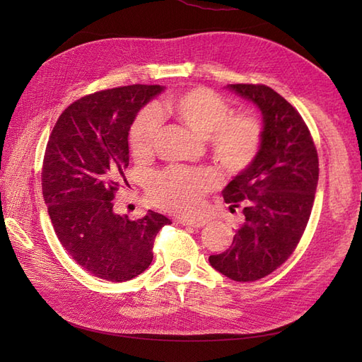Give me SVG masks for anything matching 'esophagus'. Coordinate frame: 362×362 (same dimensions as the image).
Masks as SVG:
<instances>
[{"label": "esophagus", "instance_id": "obj_1", "mask_svg": "<svg viewBox=\"0 0 362 362\" xmlns=\"http://www.w3.org/2000/svg\"><path fill=\"white\" fill-rule=\"evenodd\" d=\"M181 225L184 226H192V228H202L208 223V221H205V218H182V221H180Z\"/></svg>", "mask_w": 362, "mask_h": 362}]
</instances>
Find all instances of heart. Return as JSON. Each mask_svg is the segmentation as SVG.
I'll list each match as a JSON object with an SVG mask.
<instances>
[{
    "mask_svg": "<svg viewBox=\"0 0 362 362\" xmlns=\"http://www.w3.org/2000/svg\"><path fill=\"white\" fill-rule=\"evenodd\" d=\"M161 113L173 115L198 136L210 139L214 157L228 172L246 169L258 156L262 141L259 120L250 115L231 116V107L222 96L198 87L169 98L160 110L146 107L137 115L129 131V144L136 157L146 158L154 152L163 128ZM214 185L211 172L173 168L156 175L149 193L164 210L194 214Z\"/></svg>",
    "mask_w": 362,
    "mask_h": 362,
    "instance_id": "obj_1",
    "label": "heart"
}]
</instances>
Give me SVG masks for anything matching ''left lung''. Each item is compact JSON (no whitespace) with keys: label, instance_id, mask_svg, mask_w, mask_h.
Segmentation results:
<instances>
[{"label":"left lung","instance_id":"1","mask_svg":"<svg viewBox=\"0 0 362 362\" xmlns=\"http://www.w3.org/2000/svg\"><path fill=\"white\" fill-rule=\"evenodd\" d=\"M228 90L258 107L262 141L258 156L222 194L245 223L228 250L208 258L211 267L238 282L264 278L298 246L313 210L319 181L314 141L298 110L262 84H228Z\"/></svg>","mask_w":362,"mask_h":362}]
</instances>
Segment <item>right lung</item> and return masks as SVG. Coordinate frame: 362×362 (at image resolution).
<instances>
[{
	"mask_svg": "<svg viewBox=\"0 0 362 362\" xmlns=\"http://www.w3.org/2000/svg\"><path fill=\"white\" fill-rule=\"evenodd\" d=\"M161 92L164 86L133 84L87 95L60 115L49 136L43 201L64 250L96 278L125 282L144 273L156 235L172 223L151 210L136 221L113 210L116 190L127 184L129 128Z\"/></svg>",
	"mask_w": 362,
	"mask_h": 362,
	"instance_id": "1",
	"label": "right lung"
}]
</instances>
